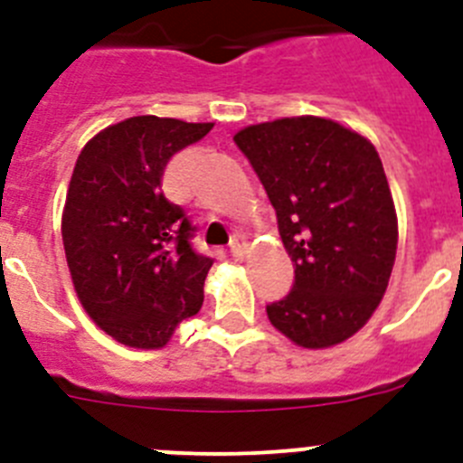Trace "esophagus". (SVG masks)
Masks as SVG:
<instances>
[{
	"label": "esophagus",
	"mask_w": 463,
	"mask_h": 463,
	"mask_svg": "<svg viewBox=\"0 0 463 463\" xmlns=\"http://www.w3.org/2000/svg\"><path fill=\"white\" fill-rule=\"evenodd\" d=\"M229 252H232L234 257H245L248 255V243H245L241 236H236V239L232 241V245H229Z\"/></svg>",
	"instance_id": "1"
}]
</instances>
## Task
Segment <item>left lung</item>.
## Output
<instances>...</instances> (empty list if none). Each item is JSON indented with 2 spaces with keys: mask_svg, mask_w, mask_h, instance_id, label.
I'll use <instances>...</instances> for the list:
<instances>
[{
  "mask_svg": "<svg viewBox=\"0 0 463 463\" xmlns=\"http://www.w3.org/2000/svg\"><path fill=\"white\" fill-rule=\"evenodd\" d=\"M241 153L276 208L294 288L267 306L294 345L325 350L354 336L380 306L399 243L390 183L373 143L329 118L243 127Z\"/></svg>",
  "mask_w": 463,
  "mask_h": 463,
  "instance_id": "8db88e82",
  "label": "left lung"
}]
</instances>
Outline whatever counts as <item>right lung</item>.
I'll return each instance as SVG.
<instances>
[{
    "label": "right lung",
    "mask_w": 463,
    "mask_h": 463,
    "mask_svg": "<svg viewBox=\"0 0 463 463\" xmlns=\"http://www.w3.org/2000/svg\"><path fill=\"white\" fill-rule=\"evenodd\" d=\"M213 122L134 116L80 150L62 211L73 289L94 325L138 350H159L199 313L211 257L190 245L192 224L162 192L175 153Z\"/></svg>",
    "instance_id": "obj_1"
}]
</instances>
